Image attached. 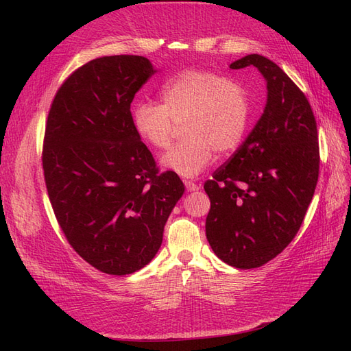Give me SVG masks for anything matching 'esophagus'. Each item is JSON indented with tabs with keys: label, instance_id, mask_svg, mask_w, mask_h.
<instances>
[{
	"label": "esophagus",
	"instance_id": "1",
	"mask_svg": "<svg viewBox=\"0 0 351 351\" xmlns=\"http://www.w3.org/2000/svg\"><path fill=\"white\" fill-rule=\"evenodd\" d=\"M184 186L187 189V192H197V190L200 189V186H197L193 182H187V180H184Z\"/></svg>",
	"mask_w": 351,
	"mask_h": 351
}]
</instances>
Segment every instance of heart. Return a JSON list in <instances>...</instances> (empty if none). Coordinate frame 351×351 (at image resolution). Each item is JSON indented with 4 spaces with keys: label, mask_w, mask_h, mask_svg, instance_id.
Returning <instances> with one entry per match:
<instances>
[{
    "label": "heart",
    "mask_w": 351,
    "mask_h": 351,
    "mask_svg": "<svg viewBox=\"0 0 351 351\" xmlns=\"http://www.w3.org/2000/svg\"><path fill=\"white\" fill-rule=\"evenodd\" d=\"M250 117L247 93L239 83L214 71L184 70L168 80L161 104L137 101L132 123L154 149L171 145L176 124L186 139L162 158V165L183 177H196L212 162L214 152L234 151L246 134Z\"/></svg>",
    "instance_id": "1"
}]
</instances>
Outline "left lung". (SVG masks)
<instances>
[{
    "label": "left lung",
    "mask_w": 351,
    "mask_h": 351,
    "mask_svg": "<svg viewBox=\"0 0 351 351\" xmlns=\"http://www.w3.org/2000/svg\"><path fill=\"white\" fill-rule=\"evenodd\" d=\"M256 67L267 80L263 114L239 149L208 180L206 239L240 269L259 268L299 231L319 176V142L309 101L267 57L250 54L230 69Z\"/></svg>",
    "instance_id": "8db88e82"
}]
</instances>
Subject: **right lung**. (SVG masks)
Here are the masks:
<instances>
[{
    "mask_svg": "<svg viewBox=\"0 0 351 351\" xmlns=\"http://www.w3.org/2000/svg\"><path fill=\"white\" fill-rule=\"evenodd\" d=\"M155 73L141 56L92 60L61 84L45 125L42 168L60 228L82 259L110 275L154 259L184 193L132 123L134 95Z\"/></svg>",
    "mask_w": 351,
    "mask_h": 351,
    "instance_id": "obj_1",
    "label": "right lung"
}]
</instances>
